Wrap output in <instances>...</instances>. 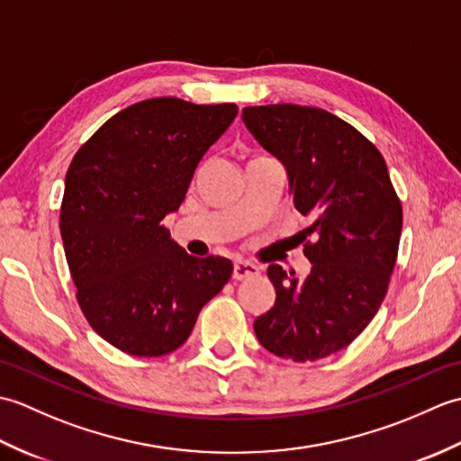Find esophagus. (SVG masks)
<instances>
[{"mask_svg":"<svg viewBox=\"0 0 461 461\" xmlns=\"http://www.w3.org/2000/svg\"><path fill=\"white\" fill-rule=\"evenodd\" d=\"M259 276V267L251 261H236L233 263V279L243 281Z\"/></svg>","mask_w":461,"mask_h":461,"instance_id":"esophagus-1","label":"esophagus"}]
</instances>
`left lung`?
<instances>
[{
  "label": "left lung",
  "instance_id": "8db88e82",
  "mask_svg": "<svg viewBox=\"0 0 461 461\" xmlns=\"http://www.w3.org/2000/svg\"><path fill=\"white\" fill-rule=\"evenodd\" d=\"M256 140L283 162L293 203L311 215L305 279L267 267L276 305L253 322L259 342L295 362L348 347L384 301L396 266L402 203L378 149L355 126L317 106H246Z\"/></svg>",
  "mask_w": 461,
  "mask_h": 461
}]
</instances>
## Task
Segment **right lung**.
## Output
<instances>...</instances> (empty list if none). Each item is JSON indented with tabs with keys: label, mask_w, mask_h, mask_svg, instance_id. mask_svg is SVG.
I'll list each match as a JSON object with an SVG mask.
<instances>
[{
	"label": "right lung",
	"mask_w": 461,
	"mask_h": 461,
	"mask_svg": "<svg viewBox=\"0 0 461 461\" xmlns=\"http://www.w3.org/2000/svg\"><path fill=\"white\" fill-rule=\"evenodd\" d=\"M236 114L233 103L140 101L111 116L68 166L59 228L75 295L96 335L126 355L182 347L231 277L230 259L190 256L162 220Z\"/></svg>",
	"instance_id": "obj_1"
}]
</instances>
